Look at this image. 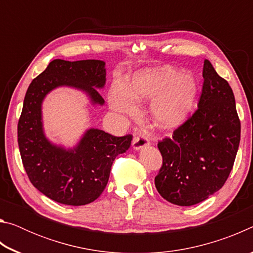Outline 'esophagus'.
Instances as JSON below:
<instances>
[{
	"mask_svg": "<svg viewBox=\"0 0 253 253\" xmlns=\"http://www.w3.org/2000/svg\"><path fill=\"white\" fill-rule=\"evenodd\" d=\"M149 145V140L147 137H145L144 135H134V138H132V147L136 151H138V149L143 148L145 146H148Z\"/></svg>",
	"mask_w": 253,
	"mask_h": 253,
	"instance_id": "esophagus-1",
	"label": "esophagus"
}]
</instances>
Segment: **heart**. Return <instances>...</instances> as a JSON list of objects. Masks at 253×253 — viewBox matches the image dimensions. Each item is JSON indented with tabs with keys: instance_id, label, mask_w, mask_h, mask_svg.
<instances>
[{
	"instance_id": "obj_1",
	"label": "heart",
	"mask_w": 253,
	"mask_h": 253,
	"mask_svg": "<svg viewBox=\"0 0 253 253\" xmlns=\"http://www.w3.org/2000/svg\"><path fill=\"white\" fill-rule=\"evenodd\" d=\"M198 87L193 76L178 74L170 67L139 72L131 84H115L110 106L118 113L131 114L132 100H152L151 115L154 124L162 129H173L187 121L194 108Z\"/></svg>"
}]
</instances>
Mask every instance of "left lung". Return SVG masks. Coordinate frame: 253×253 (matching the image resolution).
Masks as SVG:
<instances>
[{"instance_id":"left-lung-1","label":"left lung","mask_w":253,"mask_h":253,"mask_svg":"<svg viewBox=\"0 0 253 253\" xmlns=\"http://www.w3.org/2000/svg\"><path fill=\"white\" fill-rule=\"evenodd\" d=\"M198 110L157 146L163 165L155 177L158 193L179 207L207 200L224 185L239 148L241 124L232 89L204 60Z\"/></svg>"}]
</instances>
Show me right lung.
<instances>
[{
  "label": "right lung",
  "mask_w": 253,
  "mask_h": 253,
  "mask_svg": "<svg viewBox=\"0 0 253 253\" xmlns=\"http://www.w3.org/2000/svg\"><path fill=\"white\" fill-rule=\"evenodd\" d=\"M106 84L101 60L66 61L55 59L30 84L18 124L21 158L30 182L42 194L67 205L89 204L108 183L111 165L130 146L131 135L116 137L90 128L74 148L57 146L46 138L42 124V101L58 87L83 90L92 105L105 104L98 89Z\"/></svg>",
  "instance_id": "right-lung-1"
}]
</instances>
